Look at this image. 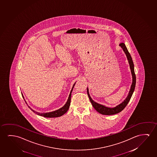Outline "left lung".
I'll return each instance as SVG.
<instances>
[{
	"instance_id": "left-lung-1",
	"label": "left lung",
	"mask_w": 157,
	"mask_h": 157,
	"mask_svg": "<svg viewBox=\"0 0 157 157\" xmlns=\"http://www.w3.org/2000/svg\"><path fill=\"white\" fill-rule=\"evenodd\" d=\"M119 46L121 47V48L123 49L124 53L126 54V57H127V59L128 60L131 71V74H132V83L131 86L130 90L129 91L128 95V96L125 98V99L121 103L118 105L116 106H115L114 108L106 107V106H104V105L98 104L96 102H94L92 98H91L90 96L89 93L88 88H87V93H88L89 98L90 99V101L92 104V105L95 108V110L97 111V112L101 113L102 115H115V114H117L118 113L121 112V111L123 110L126 107L127 104H128V102L130 101L131 96H132L133 93V91L135 90L136 83V75H135L134 64H133L132 59V58L130 54L129 53L128 49L126 48L125 44H124V43H121V44H119Z\"/></svg>"
}]
</instances>
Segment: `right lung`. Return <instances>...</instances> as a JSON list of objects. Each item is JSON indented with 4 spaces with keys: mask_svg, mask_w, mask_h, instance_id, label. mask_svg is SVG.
<instances>
[{
    "mask_svg": "<svg viewBox=\"0 0 157 157\" xmlns=\"http://www.w3.org/2000/svg\"><path fill=\"white\" fill-rule=\"evenodd\" d=\"M75 83L73 85L72 89L71 91V93L69 95L68 98V100L67 101L66 103L64 104V105L63 106H62L61 108L58 109L57 110L54 111H52V112H50V113H39L35 111L34 110H33V109H32L29 106V108L31 109V110H32L34 113H36L37 115L41 116H43V117H47V118H54V117H58L61 116L63 115H64L65 113H66L67 112V111L68 110L70 106V104H71V92L73 91V88H74V86L75 85ZM22 97L24 98V97L23 96V95H22ZM26 102V101H25Z\"/></svg>",
    "mask_w": 157,
    "mask_h": 157,
    "instance_id": "right-lung-1",
    "label": "right lung"
}]
</instances>
